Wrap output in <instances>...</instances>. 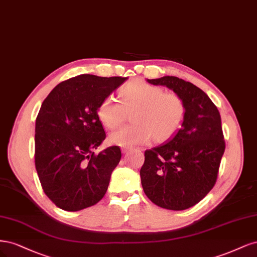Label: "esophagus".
<instances>
[{"label":"esophagus","mask_w":257,"mask_h":257,"mask_svg":"<svg viewBox=\"0 0 257 257\" xmlns=\"http://www.w3.org/2000/svg\"><path fill=\"white\" fill-rule=\"evenodd\" d=\"M129 151H130L129 147H122V148H121V153H122V154H127Z\"/></svg>","instance_id":"34e87169"}]
</instances>
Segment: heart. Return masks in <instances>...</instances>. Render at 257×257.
Listing matches in <instances>:
<instances>
[{
    "instance_id": "1",
    "label": "heart",
    "mask_w": 257,
    "mask_h": 257,
    "mask_svg": "<svg viewBox=\"0 0 257 257\" xmlns=\"http://www.w3.org/2000/svg\"><path fill=\"white\" fill-rule=\"evenodd\" d=\"M121 103L106 97L99 103L97 115L107 129L117 128L132 112L134 125L112 132V145L132 147L150 142L153 136L157 142L170 139L185 116L183 99L174 93H163L162 88L142 80H134L120 89Z\"/></svg>"
}]
</instances>
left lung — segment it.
<instances>
[{"mask_svg":"<svg viewBox=\"0 0 257 257\" xmlns=\"http://www.w3.org/2000/svg\"><path fill=\"white\" fill-rule=\"evenodd\" d=\"M183 99L185 116L167 142L145 152L141 183L150 200L162 208L185 210L208 194L216 184L225 150L219 110L205 92L173 76L147 79Z\"/></svg>","mask_w":257,"mask_h":257,"instance_id":"obj_1","label":"left lung"}]
</instances>
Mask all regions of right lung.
Returning a JSON list of instances; mask_svg holds the SVG:
<instances>
[{"label":"right lung","instance_id":"1","mask_svg":"<svg viewBox=\"0 0 257 257\" xmlns=\"http://www.w3.org/2000/svg\"><path fill=\"white\" fill-rule=\"evenodd\" d=\"M128 78L81 76L57 84L40 106L35 123V167L46 195L66 211L97 204L121 158L118 146L98 155L105 139L98 105Z\"/></svg>","mask_w":257,"mask_h":257}]
</instances>
